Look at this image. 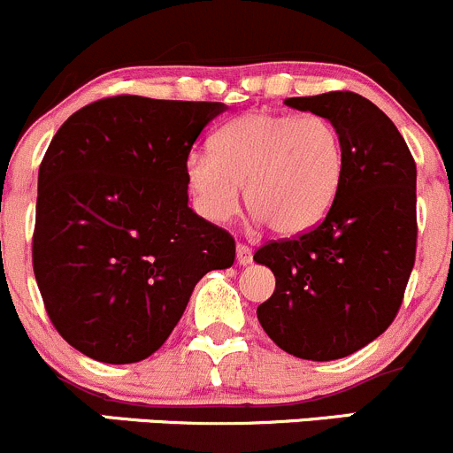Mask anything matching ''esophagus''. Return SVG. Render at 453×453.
<instances>
[{
	"label": "esophagus",
	"mask_w": 453,
	"mask_h": 453,
	"mask_svg": "<svg viewBox=\"0 0 453 453\" xmlns=\"http://www.w3.org/2000/svg\"><path fill=\"white\" fill-rule=\"evenodd\" d=\"M254 254H252V248L245 243H239L236 245V260H239V265H250L252 263Z\"/></svg>",
	"instance_id": "obj_1"
}]
</instances>
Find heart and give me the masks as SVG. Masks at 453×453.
<instances>
[{"label":"heart","instance_id":"obj_1","mask_svg":"<svg viewBox=\"0 0 453 453\" xmlns=\"http://www.w3.org/2000/svg\"><path fill=\"white\" fill-rule=\"evenodd\" d=\"M344 140L328 118L250 111L214 134L210 155H190L186 181L197 210L227 221L245 205L276 234L318 226L344 181Z\"/></svg>","mask_w":453,"mask_h":453}]
</instances>
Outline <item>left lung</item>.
Listing matches in <instances>:
<instances>
[{
  "label": "left lung",
  "instance_id": "obj_1",
  "mask_svg": "<svg viewBox=\"0 0 453 453\" xmlns=\"http://www.w3.org/2000/svg\"><path fill=\"white\" fill-rule=\"evenodd\" d=\"M285 103L340 129L344 181L322 223L256 250L276 276L256 315L285 353L331 362L364 349L399 313L417 258V164L395 122L355 91Z\"/></svg>",
  "mask_w": 453,
  "mask_h": 453
}]
</instances>
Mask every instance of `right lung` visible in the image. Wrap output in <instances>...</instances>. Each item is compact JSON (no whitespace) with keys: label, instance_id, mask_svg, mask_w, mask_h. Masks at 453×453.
<instances>
[{"label":"right lung","instance_id":"right-lung-1","mask_svg":"<svg viewBox=\"0 0 453 453\" xmlns=\"http://www.w3.org/2000/svg\"><path fill=\"white\" fill-rule=\"evenodd\" d=\"M223 103L111 96L72 113L39 166L32 269L58 335L104 364L153 355L195 285L234 263L188 208L186 162Z\"/></svg>","mask_w":453,"mask_h":453}]
</instances>
